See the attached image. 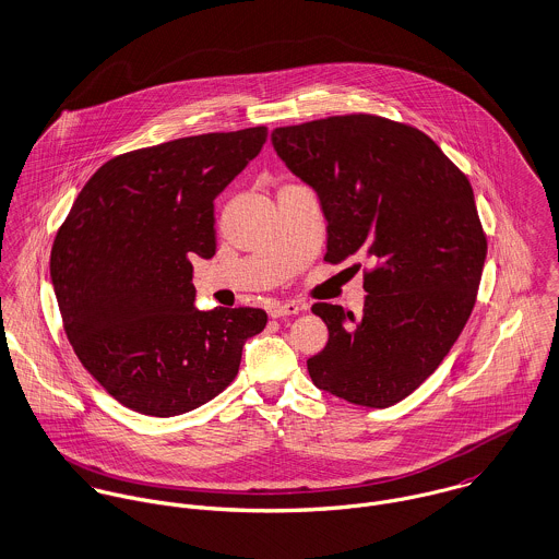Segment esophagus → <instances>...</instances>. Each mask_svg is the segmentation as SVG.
Wrapping results in <instances>:
<instances>
[{"mask_svg": "<svg viewBox=\"0 0 559 559\" xmlns=\"http://www.w3.org/2000/svg\"><path fill=\"white\" fill-rule=\"evenodd\" d=\"M301 310H304V308H301L299 304L286 301V304H273L271 310H269V314H271L273 319H284V317H295V314H299Z\"/></svg>", "mask_w": 559, "mask_h": 559, "instance_id": "34e87169", "label": "esophagus"}]
</instances>
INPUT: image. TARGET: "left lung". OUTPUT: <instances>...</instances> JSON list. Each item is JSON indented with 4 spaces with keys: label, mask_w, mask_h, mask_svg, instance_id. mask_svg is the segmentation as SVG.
Returning <instances> with one entry per match:
<instances>
[{
    "label": "left lung",
    "mask_w": 559,
    "mask_h": 559,
    "mask_svg": "<svg viewBox=\"0 0 559 559\" xmlns=\"http://www.w3.org/2000/svg\"><path fill=\"white\" fill-rule=\"evenodd\" d=\"M271 140L319 193L324 260L368 262L359 319L312 306L329 340L308 372L350 404L392 406L439 368L474 312L486 235L469 178L424 131L372 114L280 127Z\"/></svg>",
    "instance_id": "8db88e82"
}]
</instances>
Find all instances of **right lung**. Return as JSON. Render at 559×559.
Returning <instances> with one entry per match:
<instances>
[{
  "label": "right lung",
  "instance_id": "right-lung-1",
  "mask_svg": "<svg viewBox=\"0 0 559 559\" xmlns=\"http://www.w3.org/2000/svg\"><path fill=\"white\" fill-rule=\"evenodd\" d=\"M266 127L204 133L103 163L51 247V282L83 368L120 404L171 417L222 394L258 308H193L191 260L213 258L215 198L266 142Z\"/></svg>",
  "mask_w": 559,
  "mask_h": 559
}]
</instances>
